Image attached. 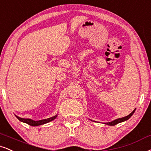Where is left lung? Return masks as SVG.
<instances>
[{
	"instance_id": "8db88e82",
	"label": "left lung",
	"mask_w": 151,
	"mask_h": 151,
	"mask_svg": "<svg viewBox=\"0 0 151 151\" xmlns=\"http://www.w3.org/2000/svg\"><path fill=\"white\" fill-rule=\"evenodd\" d=\"M135 110H136V109H135V110H133V112H132V113H130L129 115H127V116H126V117L119 118V119H115V120L112 121V122H108V123H105V124H108V125H110V126H114V125H116L117 124H118V123L122 122L127 120V119H129L131 117H132V115H133V114L134 113V112H135Z\"/></svg>"
}]
</instances>
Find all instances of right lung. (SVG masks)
<instances>
[{
  "instance_id": "right-lung-1",
  "label": "right lung",
  "mask_w": 151,
  "mask_h": 151,
  "mask_svg": "<svg viewBox=\"0 0 151 151\" xmlns=\"http://www.w3.org/2000/svg\"><path fill=\"white\" fill-rule=\"evenodd\" d=\"M16 117H17V118L19 119V121L27 123V124H29V125H31V126L35 127V126H39V125L46 124V123H48V122H49L53 120L54 119H55V118L57 117V115L54 116V117H52L48 118V119H42V120H39V121H34V120H32V119H24V118L19 117H17V116H16Z\"/></svg>"
}]
</instances>
